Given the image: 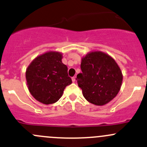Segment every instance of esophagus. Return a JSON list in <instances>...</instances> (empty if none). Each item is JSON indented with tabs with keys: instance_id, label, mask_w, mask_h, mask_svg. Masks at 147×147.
I'll use <instances>...</instances> for the list:
<instances>
[{
	"instance_id": "34e87169",
	"label": "esophagus",
	"mask_w": 147,
	"mask_h": 147,
	"mask_svg": "<svg viewBox=\"0 0 147 147\" xmlns=\"http://www.w3.org/2000/svg\"><path fill=\"white\" fill-rule=\"evenodd\" d=\"M75 80H76V78H75V77H73V78H72V82H75Z\"/></svg>"
}]
</instances>
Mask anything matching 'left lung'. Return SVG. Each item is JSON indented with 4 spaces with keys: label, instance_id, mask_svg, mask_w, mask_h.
I'll return each mask as SVG.
<instances>
[{
    "label": "left lung",
    "instance_id": "obj_1",
    "mask_svg": "<svg viewBox=\"0 0 147 147\" xmlns=\"http://www.w3.org/2000/svg\"><path fill=\"white\" fill-rule=\"evenodd\" d=\"M81 69L76 80L86 101L103 106L116 96L123 74L112 57L101 51L90 52L82 58Z\"/></svg>",
    "mask_w": 147,
    "mask_h": 147
}]
</instances>
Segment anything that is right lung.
Returning a JSON list of instances; mask_svg holds the SVG:
<instances>
[{
  "label": "right lung",
  "instance_id": "obj_1",
  "mask_svg": "<svg viewBox=\"0 0 147 147\" xmlns=\"http://www.w3.org/2000/svg\"><path fill=\"white\" fill-rule=\"evenodd\" d=\"M63 54L48 51L37 56L26 69V80L32 96L44 104L57 102L72 83L67 67L62 63Z\"/></svg>",
  "mask_w": 147,
  "mask_h": 147
}]
</instances>
